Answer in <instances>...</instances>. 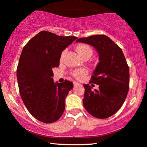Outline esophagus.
Here are the masks:
<instances>
[{"label": "esophagus", "mask_w": 147, "mask_h": 147, "mask_svg": "<svg viewBox=\"0 0 147 147\" xmlns=\"http://www.w3.org/2000/svg\"><path fill=\"white\" fill-rule=\"evenodd\" d=\"M73 84H74V86H76L78 85V84H80V83H78V82H74Z\"/></svg>", "instance_id": "1"}]
</instances>
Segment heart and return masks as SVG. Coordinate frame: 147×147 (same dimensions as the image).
Masks as SVG:
<instances>
[{
  "label": "heart",
  "instance_id": "obj_1",
  "mask_svg": "<svg viewBox=\"0 0 147 147\" xmlns=\"http://www.w3.org/2000/svg\"><path fill=\"white\" fill-rule=\"evenodd\" d=\"M76 50H77L78 53L80 54L82 57H84V56L88 55H90L91 56L92 54V49L87 45L82 44V45H78V46L76 47ZM65 53H66V50L62 52L61 55V60L63 59V57L64 55H65ZM86 74H87V71L84 69H76L71 72V74L73 75V77H74L78 80L82 79V78H83Z\"/></svg>",
  "mask_w": 147,
  "mask_h": 147
}]
</instances>
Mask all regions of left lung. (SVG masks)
Masks as SVG:
<instances>
[{
  "mask_svg": "<svg viewBox=\"0 0 147 147\" xmlns=\"http://www.w3.org/2000/svg\"><path fill=\"white\" fill-rule=\"evenodd\" d=\"M90 45L98 51L99 62L89 83L98 84L91 90L84 84L83 106L98 119H107L117 113L125 102L129 89V68L121 49L106 35L96 34L76 40Z\"/></svg>",
  "mask_w": 147,
  "mask_h": 147,
  "instance_id": "obj_1",
  "label": "left lung"
}]
</instances>
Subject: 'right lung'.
<instances>
[{
	"label": "right lung",
	"instance_id": "obj_1",
	"mask_svg": "<svg viewBox=\"0 0 147 147\" xmlns=\"http://www.w3.org/2000/svg\"><path fill=\"white\" fill-rule=\"evenodd\" d=\"M78 38L42 30L24 47L16 76L22 100L35 119L45 123L59 120L65 109V98L73 82L53 81V68L59 66L63 51Z\"/></svg>",
	"mask_w": 147,
	"mask_h": 147
}]
</instances>
